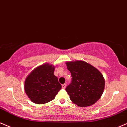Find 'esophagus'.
<instances>
[{"mask_svg":"<svg viewBox=\"0 0 127 127\" xmlns=\"http://www.w3.org/2000/svg\"><path fill=\"white\" fill-rule=\"evenodd\" d=\"M66 84H62V89H65V87H66Z\"/></svg>","mask_w":127,"mask_h":127,"instance_id":"esophagus-1","label":"esophagus"}]
</instances>
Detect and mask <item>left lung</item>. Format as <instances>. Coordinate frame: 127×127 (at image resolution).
<instances>
[{
	"label": "left lung",
	"mask_w": 127,
	"mask_h": 127,
	"mask_svg": "<svg viewBox=\"0 0 127 127\" xmlns=\"http://www.w3.org/2000/svg\"><path fill=\"white\" fill-rule=\"evenodd\" d=\"M72 81L66 88L71 100L80 107L95 104L102 96L105 81L101 72L90 64L82 61L66 62Z\"/></svg>",
	"instance_id": "left-lung-1"
}]
</instances>
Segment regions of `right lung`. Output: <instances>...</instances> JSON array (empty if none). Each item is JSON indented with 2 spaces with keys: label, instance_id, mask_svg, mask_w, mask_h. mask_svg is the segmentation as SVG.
<instances>
[{
  "label": "right lung",
  "instance_id": "add662e5",
  "mask_svg": "<svg viewBox=\"0 0 127 127\" xmlns=\"http://www.w3.org/2000/svg\"><path fill=\"white\" fill-rule=\"evenodd\" d=\"M54 71L53 65L44 64L35 68L27 77L25 92L32 102L44 104L55 99L62 86Z\"/></svg>",
  "mask_w": 127,
  "mask_h": 127
}]
</instances>
